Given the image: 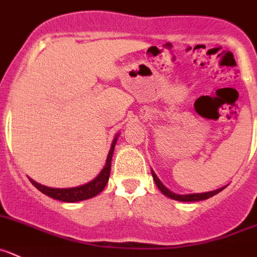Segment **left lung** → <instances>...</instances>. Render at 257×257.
<instances>
[{
	"label": "left lung",
	"mask_w": 257,
	"mask_h": 257,
	"mask_svg": "<svg viewBox=\"0 0 257 257\" xmlns=\"http://www.w3.org/2000/svg\"><path fill=\"white\" fill-rule=\"evenodd\" d=\"M152 176H153L154 178V182H156L157 187H158L159 189H161V192L163 193V195H166L167 197L172 198V200H176V201H182V202H195V201H202V200H207V198L212 197V196L217 195L218 192L222 191L223 188H226L225 187H222V188H218L216 189V191H211V192H205V193H192V195H176V193H173V192H171L169 189H167L166 187L162 184V182L159 181L158 177L156 176V173L154 172H152Z\"/></svg>",
	"instance_id": "8db88e82"
}]
</instances>
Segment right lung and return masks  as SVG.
I'll return each instance as SVG.
<instances>
[{
	"label": "right lung",
	"instance_id": "1",
	"mask_svg": "<svg viewBox=\"0 0 257 257\" xmlns=\"http://www.w3.org/2000/svg\"><path fill=\"white\" fill-rule=\"evenodd\" d=\"M115 143L116 138L114 139L113 144H111L108 158H106L105 167H104L103 171L100 172V174H99L95 179H93V181L89 182V183L84 184V186L73 187V188H51V187L42 186V184L37 183V182L32 181V179H30V181H31V183L34 184L40 192L45 193V195L49 196V197L55 198V200L62 201V202H79V201L89 200V198L99 195V193L104 189V187L106 186V183H108L109 176H110L111 157H113Z\"/></svg>",
	"mask_w": 257,
	"mask_h": 257
}]
</instances>
